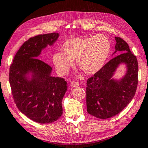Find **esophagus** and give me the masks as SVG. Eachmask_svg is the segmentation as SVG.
<instances>
[{"label": "esophagus", "instance_id": "34e87169", "mask_svg": "<svg viewBox=\"0 0 148 148\" xmlns=\"http://www.w3.org/2000/svg\"><path fill=\"white\" fill-rule=\"evenodd\" d=\"M71 85L72 87H77L79 85L78 82H71Z\"/></svg>", "mask_w": 148, "mask_h": 148}]
</instances>
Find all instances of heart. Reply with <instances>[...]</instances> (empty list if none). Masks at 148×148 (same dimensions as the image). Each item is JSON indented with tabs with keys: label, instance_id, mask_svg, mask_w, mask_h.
Returning a JSON list of instances; mask_svg holds the SVG:
<instances>
[{
	"label": "heart",
	"instance_id": "obj_1",
	"mask_svg": "<svg viewBox=\"0 0 148 148\" xmlns=\"http://www.w3.org/2000/svg\"><path fill=\"white\" fill-rule=\"evenodd\" d=\"M63 52H56L53 62L61 75L66 74L76 59L77 66L85 74L92 75L102 69L108 58L111 44L101 34L88 38L75 37L66 41L62 46Z\"/></svg>",
	"mask_w": 148,
	"mask_h": 148
}]
</instances>
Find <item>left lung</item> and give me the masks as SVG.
Instances as JSON below:
<instances>
[{"label":"left lung","mask_w":148,"mask_h":148,"mask_svg":"<svg viewBox=\"0 0 148 148\" xmlns=\"http://www.w3.org/2000/svg\"><path fill=\"white\" fill-rule=\"evenodd\" d=\"M115 51L121 53L106 63L100 71L87 79V110L88 114L100 119H109L119 114L132 100L138 84V62L128 44L115 37ZM121 64L126 66L122 79L112 77Z\"/></svg>","instance_id":"8db88e82"}]
</instances>
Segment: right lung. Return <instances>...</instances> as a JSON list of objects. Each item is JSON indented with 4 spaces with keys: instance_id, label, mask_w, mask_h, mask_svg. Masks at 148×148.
Instances as JSON below:
<instances>
[{
    "instance_id": "add662e5",
    "label": "right lung",
    "mask_w": 148,
    "mask_h": 148,
    "mask_svg": "<svg viewBox=\"0 0 148 148\" xmlns=\"http://www.w3.org/2000/svg\"><path fill=\"white\" fill-rule=\"evenodd\" d=\"M59 36L58 33H51L29 38L17 51L10 68V84L16 106L37 123L53 122L63 114L66 82L62 77L51 76L52 67L37 59Z\"/></svg>"
}]
</instances>
